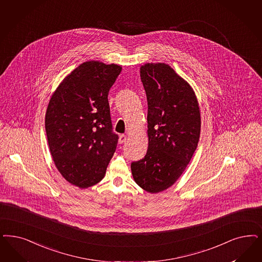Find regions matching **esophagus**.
I'll return each instance as SVG.
<instances>
[{"instance_id":"1","label":"esophagus","mask_w":262,"mask_h":262,"mask_svg":"<svg viewBox=\"0 0 262 262\" xmlns=\"http://www.w3.org/2000/svg\"><path fill=\"white\" fill-rule=\"evenodd\" d=\"M126 140V136H125V135H121V136H120V138H119V142H120V144H123Z\"/></svg>"}]
</instances>
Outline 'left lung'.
Returning a JSON list of instances; mask_svg holds the SVG:
<instances>
[{
	"label": "left lung",
	"instance_id": "1",
	"mask_svg": "<svg viewBox=\"0 0 262 262\" xmlns=\"http://www.w3.org/2000/svg\"><path fill=\"white\" fill-rule=\"evenodd\" d=\"M140 78L148 102V150L133 162L136 184L151 193L166 190L190 163L200 136V113L190 85L165 63H146Z\"/></svg>",
	"mask_w": 262,
	"mask_h": 262
}]
</instances>
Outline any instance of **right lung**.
Here are the masks:
<instances>
[{
  "mask_svg": "<svg viewBox=\"0 0 262 262\" xmlns=\"http://www.w3.org/2000/svg\"><path fill=\"white\" fill-rule=\"evenodd\" d=\"M122 68L91 61L60 84L46 116L48 145L63 178L81 189L98 184L117 147L108 93Z\"/></svg>",
  "mask_w": 262,
  "mask_h": 262,
  "instance_id": "add662e5",
  "label": "right lung"
}]
</instances>
